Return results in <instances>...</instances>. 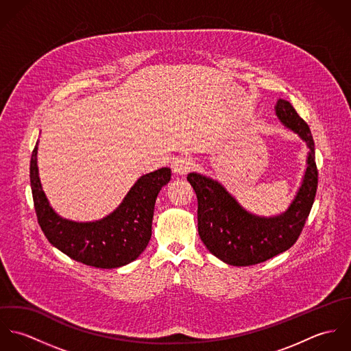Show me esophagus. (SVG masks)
I'll return each instance as SVG.
<instances>
[{
  "label": "esophagus",
  "instance_id": "34e87169",
  "mask_svg": "<svg viewBox=\"0 0 351 351\" xmlns=\"http://www.w3.org/2000/svg\"><path fill=\"white\" fill-rule=\"evenodd\" d=\"M171 169H173V173L176 177H185L192 169V162L189 158L181 156L173 162Z\"/></svg>",
  "mask_w": 351,
  "mask_h": 351
}]
</instances>
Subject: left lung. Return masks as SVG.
<instances>
[{"mask_svg": "<svg viewBox=\"0 0 351 351\" xmlns=\"http://www.w3.org/2000/svg\"><path fill=\"white\" fill-rule=\"evenodd\" d=\"M281 124L295 132L308 147L300 188L285 212L259 216L243 208L217 180L200 173L188 176L197 201L199 235L216 258L232 266H251L291 249L300 237L317 188L315 143L308 124L289 101L274 106Z\"/></svg>", "mask_w": 351, "mask_h": 351, "instance_id": "8db88e82", "label": "left lung"}]
</instances>
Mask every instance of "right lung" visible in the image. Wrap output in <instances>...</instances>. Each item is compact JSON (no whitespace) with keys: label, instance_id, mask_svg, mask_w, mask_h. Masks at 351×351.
<instances>
[{"label":"right lung","instance_id":"add662e5","mask_svg":"<svg viewBox=\"0 0 351 351\" xmlns=\"http://www.w3.org/2000/svg\"><path fill=\"white\" fill-rule=\"evenodd\" d=\"M38 149L39 141L31 156V188L38 221L52 246L77 262L100 269L128 265L146 250L156 196L171 178L169 167L139 177L119 206L105 217L74 221L51 206L39 177Z\"/></svg>","mask_w":351,"mask_h":351}]
</instances>
